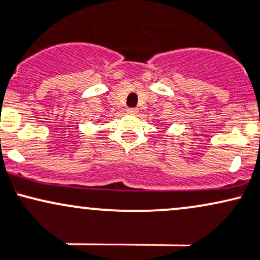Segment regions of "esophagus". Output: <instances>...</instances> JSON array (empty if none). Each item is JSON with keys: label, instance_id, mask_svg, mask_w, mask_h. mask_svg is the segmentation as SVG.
I'll return each mask as SVG.
<instances>
[{"label": "esophagus", "instance_id": "34e87169", "mask_svg": "<svg viewBox=\"0 0 260 260\" xmlns=\"http://www.w3.org/2000/svg\"><path fill=\"white\" fill-rule=\"evenodd\" d=\"M126 112L129 113V114H133V115H135V114H138V112H139V110L136 109V108H127V109H126Z\"/></svg>", "mask_w": 260, "mask_h": 260}]
</instances>
